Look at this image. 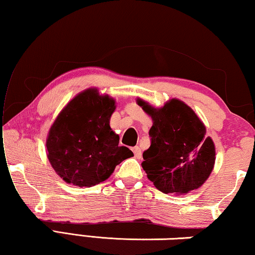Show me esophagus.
<instances>
[{"instance_id":"1","label":"esophagus","mask_w":255,"mask_h":255,"mask_svg":"<svg viewBox=\"0 0 255 255\" xmlns=\"http://www.w3.org/2000/svg\"><path fill=\"white\" fill-rule=\"evenodd\" d=\"M132 152L135 154V157L136 158H140L141 157V149L138 147V146H135V147H132Z\"/></svg>"}]
</instances>
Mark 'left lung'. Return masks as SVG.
<instances>
[{
  "mask_svg": "<svg viewBox=\"0 0 255 255\" xmlns=\"http://www.w3.org/2000/svg\"><path fill=\"white\" fill-rule=\"evenodd\" d=\"M137 103L153 120L150 146L143 153L141 166L155 188L184 195L201 187L214 169L216 150L196 112L179 99L162 108L141 99Z\"/></svg>",
  "mask_w": 255,
  "mask_h": 255,
  "instance_id": "obj_1",
  "label": "left lung"
}]
</instances>
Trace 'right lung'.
<instances>
[{"mask_svg": "<svg viewBox=\"0 0 255 255\" xmlns=\"http://www.w3.org/2000/svg\"><path fill=\"white\" fill-rule=\"evenodd\" d=\"M116 101L88 89L67 103L51 125L47 156L60 178L76 187L107 180L124 159L133 156L110 127Z\"/></svg>", "mask_w": 255, "mask_h": 255, "instance_id": "add662e5", "label": "right lung"}]
</instances>
